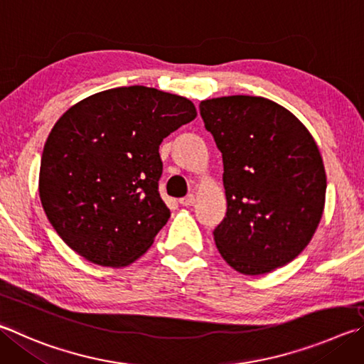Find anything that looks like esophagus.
<instances>
[{
  "mask_svg": "<svg viewBox=\"0 0 364 364\" xmlns=\"http://www.w3.org/2000/svg\"><path fill=\"white\" fill-rule=\"evenodd\" d=\"M180 203L183 205V207H189V205H194L196 203V197L193 194H189L186 197H183V199L180 200Z\"/></svg>",
  "mask_w": 364,
  "mask_h": 364,
  "instance_id": "1",
  "label": "esophagus"
}]
</instances>
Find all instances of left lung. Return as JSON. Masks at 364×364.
I'll return each mask as SVG.
<instances>
[{
	"label": "left lung",
	"mask_w": 364,
	"mask_h": 364,
	"mask_svg": "<svg viewBox=\"0 0 364 364\" xmlns=\"http://www.w3.org/2000/svg\"><path fill=\"white\" fill-rule=\"evenodd\" d=\"M200 116L223 156L228 211L216 248L243 275L287 266L312 240L326 196L318 146L291 111L264 97L200 102Z\"/></svg>",
	"instance_id": "8db88e82"
}]
</instances>
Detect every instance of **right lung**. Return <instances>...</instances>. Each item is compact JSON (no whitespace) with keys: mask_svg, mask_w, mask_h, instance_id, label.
I'll use <instances>...</instances> for the list:
<instances>
[{"mask_svg":"<svg viewBox=\"0 0 364 364\" xmlns=\"http://www.w3.org/2000/svg\"><path fill=\"white\" fill-rule=\"evenodd\" d=\"M197 116L188 98L116 87L65 111L46 140L39 199L67 245L98 266L144 255L170 218L159 196V144Z\"/></svg>","mask_w":364,"mask_h":364,"instance_id":"right-lung-1","label":"right lung"}]
</instances>
